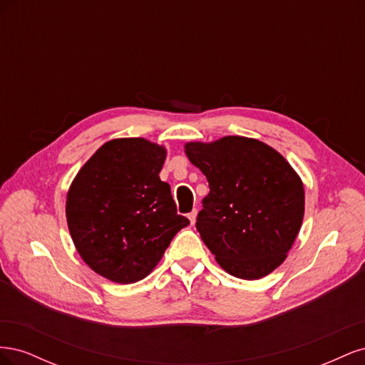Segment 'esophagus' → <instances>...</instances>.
Wrapping results in <instances>:
<instances>
[{
	"instance_id": "34e87169",
	"label": "esophagus",
	"mask_w": 365,
	"mask_h": 365,
	"mask_svg": "<svg viewBox=\"0 0 365 365\" xmlns=\"http://www.w3.org/2000/svg\"><path fill=\"white\" fill-rule=\"evenodd\" d=\"M196 213H197V212H196V210H192V212H190L189 215H187V217H189V219H190V224H192V225L195 224V220H196Z\"/></svg>"
}]
</instances>
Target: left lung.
Listing matches in <instances>:
<instances>
[{"label":"left lung","instance_id":"left-lung-1","mask_svg":"<svg viewBox=\"0 0 365 365\" xmlns=\"http://www.w3.org/2000/svg\"><path fill=\"white\" fill-rule=\"evenodd\" d=\"M185 153L207 176L196 230L220 267L245 280L280 267L304 215L303 182L291 164L247 137L187 143Z\"/></svg>","mask_w":365,"mask_h":365}]
</instances>
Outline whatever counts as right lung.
<instances>
[{
	"instance_id": "1",
	"label": "right lung",
	"mask_w": 365,
	"mask_h": 365,
	"mask_svg": "<svg viewBox=\"0 0 365 365\" xmlns=\"http://www.w3.org/2000/svg\"><path fill=\"white\" fill-rule=\"evenodd\" d=\"M164 148L145 138L105 143L76 175L67 222L85 263L117 283H134L157 267L170 240L189 225L160 180Z\"/></svg>"
}]
</instances>
